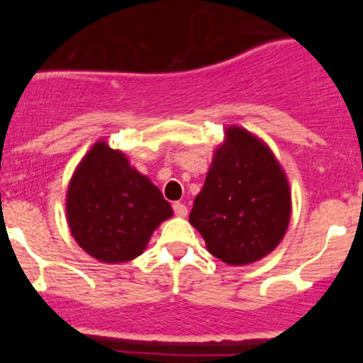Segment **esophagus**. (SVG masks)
Here are the masks:
<instances>
[{
    "label": "esophagus",
    "mask_w": 363,
    "mask_h": 363,
    "mask_svg": "<svg viewBox=\"0 0 363 363\" xmlns=\"http://www.w3.org/2000/svg\"><path fill=\"white\" fill-rule=\"evenodd\" d=\"M174 213L177 216H186L187 215V206L182 203H174Z\"/></svg>",
    "instance_id": "obj_1"
}]
</instances>
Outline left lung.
Masks as SVG:
<instances>
[{
	"mask_svg": "<svg viewBox=\"0 0 363 363\" xmlns=\"http://www.w3.org/2000/svg\"><path fill=\"white\" fill-rule=\"evenodd\" d=\"M290 216L289 179L272 148L247 129L225 128L189 215L208 251L230 266L259 261L281 242Z\"/></svg>",
	"mask_w": 363,
	"mask_h": 363,
	"instance_id": "left-lung-1",
	"label": "left lung"
}]
</instances>
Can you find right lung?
<instances>
[{
	"instance_id": "add662e5",
	"label": "right lung",
	"mask_w": 363,
	"mask_h": 363,
	"mask_svg": "<svg viewBox=\"0 0 363 363\" xmlns=\"http://www.w3.org/2000/svg\"><path fill=\"white\" fill-rule=\"evenodd\" d=\"M172 215L160 189L104 140L82 158L66 191L73 239L91 257L109 264L138 257L158 225Z\"/></svg>"
}]
</instances>
